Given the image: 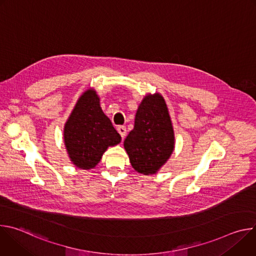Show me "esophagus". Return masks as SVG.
<instances>
[{
    "label": "esophagus",
    "instance_id": "esophagus-1",
    "mask_svg": "<svg viewBox=\"0 0 256 256\" xmlns=\"http://www.w3.org/2000/svg\"><path fill=\"white\" fill-rule=\"evenodd\" d=\"M118 132H120V134L122 136V140H124V136H126V126H118Z\"/></svg>",
    "mask_w": 256,
    "mask_h": 256
}]
</instances>
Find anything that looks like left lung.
I'll use <instances>...</instances> for the list:
<instances>
[{
    "instance_id": "left-lung-1",
    "label": "left lung",
    "mask_w": 256,
    "mask_h": 256,
    "mask_svg": "<svg viewBox=\"0 0 256 256\" xmlns=\"http://www.w3.org/2000/svg\"><path fill=\"white\" fill-rule=\"evenodd\" d=\"M132 168L153 175L166 164L175 147L174 130L167 104L160 93L147 94L140 101L134 130L124 142Z\"/></svg>"
}]
</instances>
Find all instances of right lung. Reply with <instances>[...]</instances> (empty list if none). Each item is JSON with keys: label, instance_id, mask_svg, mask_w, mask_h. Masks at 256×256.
Instances as JSON below:
<instances>
[{"label": "right lung", "instance_id": "add662e5", "mask_svg": "<svg viewBox=\"0 0 256 256\" xmlns=\"http://www.w3.org/2000/svg\"><path fill=\"white\" fill-rule=\"evenodd\" d=\"M120 140V134L102 110L96 90H85L64 128V142L70 162L83 170L93 169L108 147Z\"/></svg>", "mask_w": 256, "mask_h": 256}]
</instances>
